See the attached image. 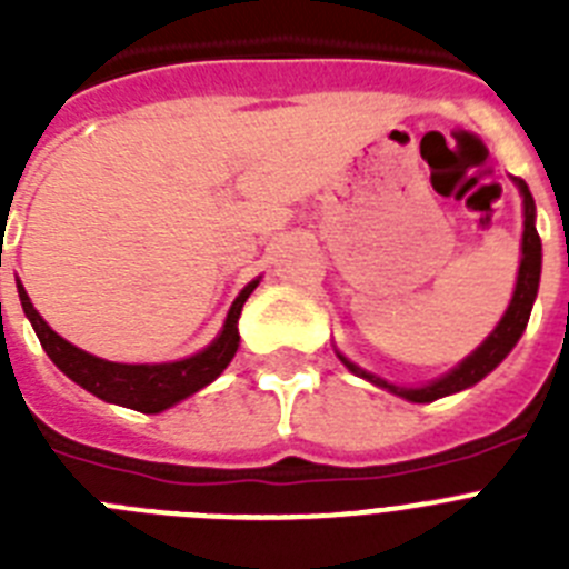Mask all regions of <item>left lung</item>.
I'll return each mask as SVG.
<instances>
[{"label": "left lung", "instance_id": "8db88e82", "mask_svg": "<svg viewBox=\"0 0 569 569\" xmlns=\"http://www.w3.org/2000/svg\"><path fill=\"white\" fill-rule=\"evenodd\" d=\"M519 184L521 196H525V241H521V264H519V281H516V293H512L510 308H507L505 319L499 321V328L492 330L487 336L485 345L476 350L472 356H467L459 367H456L453 373L441 376L439 381H430L425 387H396V385H387L385 379H376L373 373H365L361 367H356L353 361H347L345 356H339L356 376H365L370 379L373 385L387 387L390 393L401 396L407 401H436L441 396H450V393H459L465 387H472L476 381L485 379L490 373L492 367L499 365L507 353H510L516 341L521 339L525 333L527 321H530V310H532V301H536V293H539V276H541V239H539V230H536V202H532L530 190L521 179H516Z\"/></svg>", "mask_w": 569, "mask_h": 569}]
</instances>
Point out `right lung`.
Listing matches in <instances>:
<instances>
[{
	"mask_svg": "<svg viewBox=\"0 0 569 569\" xmlns=\"http://www.w3.org/2000/svg\"><path fill=\"white\" fill-rule=\"evenodd\" d=\"M256 284L259 281H250L248 288L236 296L228 321H224L222 333L213 345L204 347L202 353L182 361H170V365H116V361L97 359V356L84 353L70 341H64L59 333H53L48 328V321L33 310L22 284H19V299H22L24 316H28L39 341H42L44 353L68 379H73L104 401L130 407V410H139V413H159V410H168L176 401L188 399L196 390H202L230 365V359L236 356V347H239L241 305L248 301Z\"/></svg>",
	"mask_w": 569,
	"mask_h": 569,
	"instance_id": "1",
	"label": "right lung"
}]
</instances>
